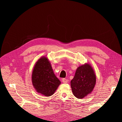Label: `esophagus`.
I'll list each match as a JSON object with an SVG mask.
<instances>
[{"instance_id": "34e87169", "label": "esophagus", "mask_w": 122, "mask_h": 122, "mask_svg": "<svg viewBox=\"0 0 122 122\" xmlns=\"http://www.w3.org/2000/svg\"><path fill=\"white\" fill-rule=\"evenodd\" d=\"M62 81L63 83H67L68 81V79H66V78H63L62 79Z\"/></svg>"}]
</instances>
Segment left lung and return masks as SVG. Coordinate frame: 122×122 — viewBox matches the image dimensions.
Masks as SVG:
<instances>
[{"label":"left lung","mask_w":122,"mask_h":122,"mask_svg":"<svg viewBox=\"0 0 122 122\" xmlns=\"http://www.w3.org/2000/svg\"><path fill=\"white\" fill-rule=\"evenodd\" d=\"M96 78L94 70L89 64L80 66L71 81L73 95L77 98L82 99L90 94L95 86Z\"/></svg>","instance_id":"8db88e82"}]
</instances>
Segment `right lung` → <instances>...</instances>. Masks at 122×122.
<instances>
[{"label":"right lung","mask_w":122,"mask_h":122,"mask_svg":"<svg viewBox=\"0 0 122 122\" xmlns=\"http://www.w3.org/2000/svg\"><path fill=\"white\" fill-rule=\"evenodd\" d=\"M32 83L37 92L47 97L52 95L61 84L46 57H41L36 62L32 74Z\"/></svg>","instance_id":"add662e5"}]
</instances>
